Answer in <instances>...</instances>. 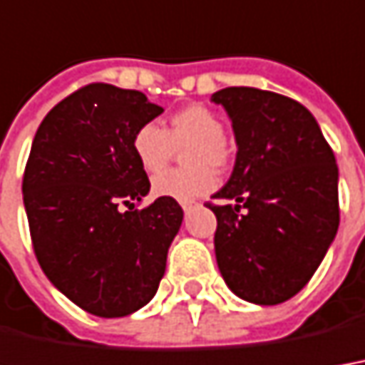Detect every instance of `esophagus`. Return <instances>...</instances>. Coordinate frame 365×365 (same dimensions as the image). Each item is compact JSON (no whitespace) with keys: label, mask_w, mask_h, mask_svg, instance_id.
Segmentation results:
<instances>
[{"label":"esophagus","mask_w":365,"mask_h":365,"mask_svg":"<svg viewBox=\"0 0 365 365\" xmlns=\"http://www.w3.org/2000/svg\"><path fill=\"white\" fill-rule=\"evenodd\" d=\"M193 205H195V203L193 202H187V203H182V207H183V212H185V214H187V212H190V210H192Z\"/></svg>","instance_id":"1"}]
</instances>
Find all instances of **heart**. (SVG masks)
<instances>
[{
    "instance_id": "b5f03b06",
    "label": "heart",
    "mask_w": 365,
    "mask_h": 365,
    "mask_svg": "<svg viewBox=\"0 0 365 365\" xmlns=\"http://www.w3.org/2000/svg\"><path fill=\"white\" fill-rule=\"evenodd\" d=\"M224 121L205 106H187L175 111L165 121L163 130L153 123L138 128L131 140L135 160L145 173H158L170 163L173 150L183 151V163L190 170H172L153 178L151 192L158 197H168L187 203L214 192L217 185L215 170L225 168L230 151L225 143Z\"/></svg>"
}]
</instances>
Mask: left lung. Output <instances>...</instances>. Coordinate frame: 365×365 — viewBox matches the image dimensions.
<instances>
[{
    "label": "left lung",
    "instance_id": "left-lung-1",
    "mask_svg": "<svg viewBox=\"0 0 365 365\" xmlns=\"http://www.w3.org/2000/svg\"><path fill=\"white\" fill-rule=\"evenodd\" d=\"M234 128V172L207 203L217 267L235 296L276 306L309 282L338 234V165L316 118L255 88L212 96Z\"/></svg>",
    "mask_w": 365,
    "mask_h": 365
}]
</instances>
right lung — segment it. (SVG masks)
<instances>
[{
	"label": "right lung",
	"instance_id": "right-lung-1",
	"mask_svg": "<svg viewBox=\"0 0 365 365\" xmlns=\"http://www.w3.org/2000/svg\"><path fill=\"white\" fill-rule=\"evenodd\" d=\"M162 111L141 91L89 83L47 113L31 143L21 190L37 262L99 318L130 316L155 296L182 225L175 200L135 210L150 180L131 140Z\"/></svg>",
	"mask_w": 365,
	"mask_h": 365
}]
</instances>
